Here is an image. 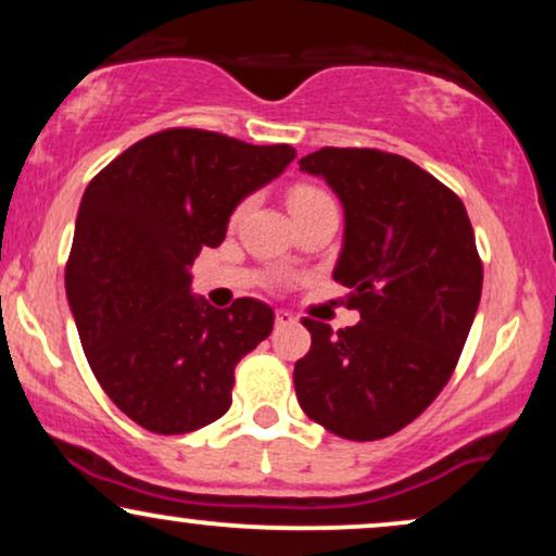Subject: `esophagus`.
I'll use <instances>...</instances> for the list:
<instances>
[{"label": "esophagus", "mask_w": 556, "mask_h": 556, "mask_svg": "<svg viewBox=\"0 0 556 556\" xmlns=\"http://www.w3.org/2000/svg\"><path fill=\"white\" fill-rule=\"evenodd\" d=\"M274 321H277V327H287V324H295L298 318L290 314V311H277V318H274Z\"/></svg>", "instance_id": "obj_1"}]
</instances>
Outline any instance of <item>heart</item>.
Listing matches in <instances>:
<instances>
[{
    "label": "heart",
    "instance_id": "heart-1",
    "mask_svg": "<svg viewBox=\"0 0 556 556\" xmlns=\"http://www.w3.org/2000/svg\"><path fill=\"white\" fill-rule=\"evenodd\" d=\"M321 198H329L321 188H314V185H298V188L290 190V208L295 212L300 206H308V203L321 201ZM242 214V206L238 208V216Z\"/></svg>",
    "mask_w": 556,
    "mask_h": 556
}]
</instances>
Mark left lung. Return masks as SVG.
Masks as SVG:
<instances>
[{
	"instance_id": "1",
	"label": "left lung",
	"mask_w": 556,
	"mask_h": 556,
	"mask_svg": "<svg viewBox=\"0 0 556 556\" xmlns=\"http://www.w3.org/2000/svg\"><path fill=\"white\" fill-rule=\"evenodd\" d=\"M300 169L321 175L344 206L334 282L350 287L355 327L303 318L311 350L295 363L300 407L353 442L384 439L439 397L473 327L483 264L457 193L410 159L379 149H318Z\"/></svg>"
}]
</instances>
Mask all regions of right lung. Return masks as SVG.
<instances>
[{"label": "right lung", "mask_w": 556, "mask_h": 556, "mask_svg": "<svg viewBox=\"0 0 556 556\" xmlns=\"http://www.w3.org/2000/svg\"><path fill=\"white\" fill-rule=\"evenodd\" d=\"M292 159L287 143L169 127L88 182L65 269L70 308L96 381L143 429L188 433L225 416L235 366L271 334L264 300L214 308L190 295V269L225 240L242 198Z\"/></svg>", "instance_id": "add662e5"}]
</instances>
